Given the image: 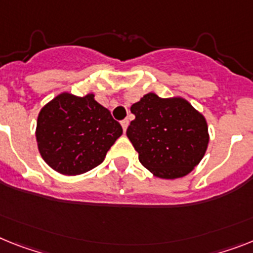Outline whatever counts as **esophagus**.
I'll list each match as a JSON object with an SVG mask.
<instances>
[{"instance_id":"esophagus-1","label":"esophagus","mask_w":253,"mask_h":253,"mask_svg":"<svg viewBox=\"0 0 253 253\" xmlns=\"http://www.w3.org/2000/svg\"><path fill=\"white\" fill-rule=\"evenodd\" d=\"M121 125H122L123 131H125V132H126L127 127H128V120H123V121H121Z\"/></svg>"}]
</instances>
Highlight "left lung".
I'll use <instances>...</instances> for the list:
<instances>
[{
	"instance_id": "1",
	"label": "left lung",
	"mask_w": 253,
	"mask_h": 253,
	"mask_svg": "<svg viewBox=\"0 0 253 253\" xmlns=\"http://www.w3.org/2000/svg\"><path fill=\"white\" fill-rule=\"evenodd\" d=\"M131 113L135 120L127 128V137L153 175L177 179L201 162L209 145V127L188 101L149 92L132 104Z\"/></svg>"
}]
</instances>
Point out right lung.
I'll return each instance as SVG.
<instances>
[{
	"mask_svg": "<svg viewBox=\"0 0 253 253\" xmlns=\"http://www.w3.org/2000/svg\"><path fill=\"white\" fill-rule=\"evenodd\" d=\"M122 135V127L94 95H58L38 114V150L51 169L81 175L99 166Z\"/></svg>",
	"mask_w": 253,
	"mask_h": 253,
	"instance_id": "add662e5",
	"label": "right lung"
}]
</instances>
